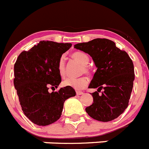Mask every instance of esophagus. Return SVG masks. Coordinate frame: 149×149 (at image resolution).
Wrapping results in <instances>:
<instances>
[{"label": "esophagus", "instance_id": "1", "mask_svg": "<svg viewBox=\"0 0 149 149\" xmlns=\"http://www.w3.org/2000/svg\"><path fill=\"white\" fill-rule=\"evenodd\" d=\"M76 94H77V95H81L84 94V93L81 92V91H77V92H76Z\"/></svg>", "mask_w": 149, "mask_h": 149}]
</instances>
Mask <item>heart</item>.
<instances>
[{
  "label": "heart",
  "mask_w": 149,
  "mask_h": 149,
  "mask_svg": "<svg viewBox=\"0 0 149 149\" xmlns=\"http://www.w3.org/2000/svg\"><path fill=\"white\" fill-rule=\"evenodd\" d=\"M71 57L83 65L82 72L89 73V68L87 64L89 62V57L87 54L83 51H75L71 54ZM57 70L62 77H65L66 74L65 70V62L64 57H60L57 63ZM63 86L72 87L74 89H83L88 85V79L86 77H81L78 78H67L63 82Z\"/></svg>",
  "instance_id": "b5f03b06"
}]
</instances>
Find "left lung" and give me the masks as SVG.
<instances>
[{
	"label": "left lung",
	"instance_id": "obj_1",
	"mask_svg": "<svg viewBox=\"0 0 149 149\" xmlns=\"http://www.w3.org/2000/svg\"><path fill=\"white\" fill-rule=\"evenodd\" d=\"M74 48L90 55L97 67L89 88L98 90L92 94L93 103L86 112L100 122L116 119L128 106L135 77L132 60L125 51L107 39L78 43ZM102 88L104 91L99 95Z\"/></svg>",
	"mask_w": 149,
	"mask_h": 149
}]
</instances>
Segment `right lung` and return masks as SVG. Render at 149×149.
<instances>
[{"label": "right lung", "instance_id": "right-lung-1", "mask_svg": "<svg viewBox=\"0 0 149 149\" xmlns=\"http://www.w3.org/2000/svg\"><path fill=\"white\" fill-rule=\"evenodd\" d=\"M72 47L71 43L41 41L28 51H22L14 65V86L24 113L33 123L46 126L58 120L64 102L75 96L72 87L49 93L61 83L57 63Z\"/></svg>", "mask_w": 149, "mask_h": 149}]
</instances>
